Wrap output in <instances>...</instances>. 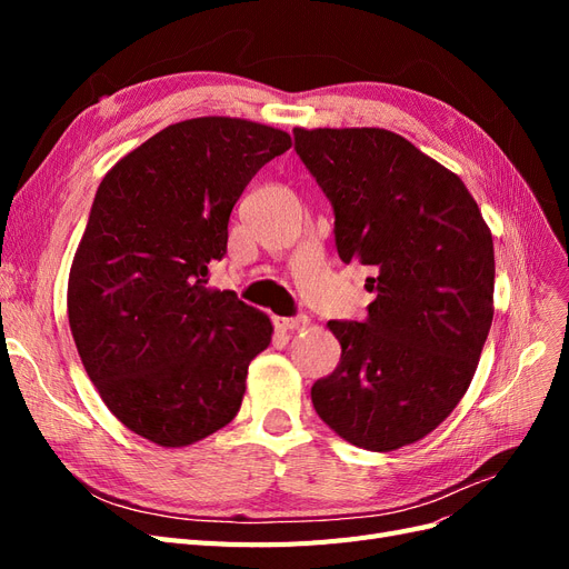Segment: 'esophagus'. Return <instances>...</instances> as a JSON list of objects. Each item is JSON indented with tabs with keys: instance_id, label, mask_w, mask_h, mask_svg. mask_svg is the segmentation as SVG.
I'll use <instances>...</instances> for the list:
<instances>
[{
	"instance_id": "obj_1",
	"label": "esophagus",
	"mask_w": 569,
	"mask_h": 569,
	"mask_svg": "<svg viewBox=\"0 0 569 569\" xmlns=\"http://www.w3.org/2000/svg\"><path fill=\"white\" fill-rule=\"evenodd\" d=\"M272 322H274V327H278V330H282V332H289V330H301V327H306L308 325V318H272Z\"/></svg>"
}]
</instances>
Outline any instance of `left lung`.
Masks as SVG:
<instances>
[{"label":"left lung","instance_id":"left-lung-1","mask_svg":"<svg viewBox=\"0 0 569 569\" xmlns=\"http://www.w3.org/2000/svg\"><path fill=\"white\" fill-rule=\"evenodd\" d=\"M335 206L343 263L375 270L366 322L330 320L341 343L311 389L320 420L358 449L416 443L468 391L493 320V239L468 187L385 128H295Z\"/></svg>","mask_w":569,"mask_h":569}]
</instances>
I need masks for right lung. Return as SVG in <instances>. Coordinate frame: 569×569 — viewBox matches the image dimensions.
I'll return each instance as SVG.
<instances>
[{
  "mask_svg": "<svg viewBox=\"0 0 569 569\" xmlns=\"http://www.w3.org/2000/svg\"><path fill=\"white\" fill-rule=\"evenodd\" d=\"M284 130L247 118L180 120L101 180L68 274V322L101 401L163 449L234 420L270 318L206 287L228 251L232 206Z\"/></svg>",
  "mask_w": 569,
  "mask_h": 569,
  "instance_id": "1",
  "label": "right lung"
}]
</instances>
